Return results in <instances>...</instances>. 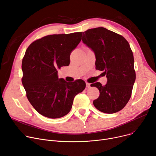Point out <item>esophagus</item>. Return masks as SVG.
Masks as SVG:
<instances>
[{"label":"esophagus","instance_id":"34e87169","mask_svg":"<svg viewBox=\"0 0 156 156\" xmlns=\"http://www.w3.org/2000/svg\"><path fill=\"white\" fill-rule=\"evenodd\" d=\"M86 87L87 88H89L90 87V84L89 83H88V82H86Z\"/></svg>","mask_w":156,"mask_h":156}]
</instances>
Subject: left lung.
Returning a JSON list of instances; mask_svg holds the SVG:
<instances>
[{"label":"left lung","instance_id":"obj_1","mask_svg":"<svg viewBox=\"0 0 156 156\" xmlns=\"http://www.w3.org/2000/svg\"><path fill=\"white\" fill-rule=\"evenodd\" d=\"M82 40L95 54L96 69L104 71L107 78L105 86L98 82L90 84L100 93L94 106L105 113L120 111L129 102L135 80L134 58L129 42L103 27L83 32Z\"/></svg>","mask_w":156,"mask_h":156}]
</instances>
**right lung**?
<instances>
[{
  "instance_id": "obj_1",
  "label": "right lung",
  "mask_w": 156,
  "mask_h": 156,
  "mask_svg": "<svg viewBox=\"0 0 156 156\" xmlns=\"http://www.w3.org/2000/svg\"><path fill=\"white\" fill-rule=\"evenodd\" d=\"M82 32L52 34L32 43L22 62V84L33 108L41 115L58 118L67 115L75 96L83 91L82 79L67 82L57 69L70 64V55L81 41Z\"/></svg>"
}]
</instances>
